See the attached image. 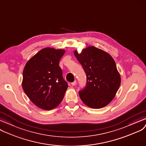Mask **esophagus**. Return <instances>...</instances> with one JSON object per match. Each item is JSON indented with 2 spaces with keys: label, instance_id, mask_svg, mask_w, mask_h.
Segmentation results:
<instances>
[{
  "label": "esophagus",
  "instance_id": "obj_1",
  "mask_svg": "<svg viewBox=\"0 0 146 146\" xmlns=\"http://www.w3.org/2000/svg\"><path fill=\"white\" fill-rule=\"evenodd\" d=\"M76 84H77V81H74L73 82L71 83V85H72V86H74L76 85Z\"/></svg>",
  "mask_w": 146,
  "mask_h": 146
}]
</instances>
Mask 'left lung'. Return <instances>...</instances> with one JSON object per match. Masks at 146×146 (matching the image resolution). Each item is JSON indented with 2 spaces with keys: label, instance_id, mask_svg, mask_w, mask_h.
Returning <instances> with one entry per match:
<instances>
[{
  "label": "left lung",
  "instance_id": "obj_1",
  "mask_svg": "<svg viewBox=\"0 0 146 146\" xmlns=\"http://www.w3.org/2000/svg\"><path fill=\"white\" fill-rule=\"evenodd\" d=\"M75 56L87 75L86 88L79 92L86 105L100 109L112 101L118 90L121 78L113 58L106 52L94 46H88Z\"/></svg>",
  "mask_w": 146,
  "mask_h": 146
}]
</instances>
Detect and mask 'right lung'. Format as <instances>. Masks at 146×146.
Segmentation results:
<instances>
[{
    "instance_id": "1",
    "label": "right lung",
    "mask_w": 146,
    "mask_h": 146,
    "mask_svg": "<svg viewBox=\"0 0 146 146\" xmlns=\"http://www.w3.org/2000/svg\"><path fill=\"white\" fill-rule=\"evenodd\" d=\"M64 49L46 47L31 57L23 70L22 87L29 99L40 109L50 110L63 100L68 88L59 66Z\"/></svg>"
}]
</instances>
